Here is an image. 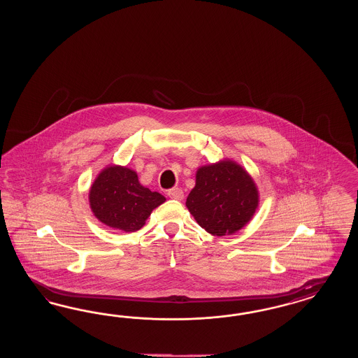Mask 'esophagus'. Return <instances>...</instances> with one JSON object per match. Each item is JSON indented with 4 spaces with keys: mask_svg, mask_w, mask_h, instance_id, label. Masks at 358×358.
Listing matches in <instances>:
<instances>
[{
    "mask_svg": "<svg viewBox=\"0 0 358 358\" xmlns=\"http://www.w3.org/2000/svg\"><path fill=\"white\" fill-rule=\"evenodd\" d=\"M168 196L172 198V199H177V201H181L184 198V192L180 189V187H173L171 190H168Z\"/></svg>",
    "mask_w": 358,
    "mask_h": 358,
    "instance_id": "obj_1",
    "label": "esophagus"
}]
</instances>
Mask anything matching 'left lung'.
Masks as SVG:
<instances>
[{"mask_svg":"<svg viewBox=\"0 0 358 358\" xmlns=\"http://www.w3.org/2000/svg\"><path fill=\"white\" fill-rule=\"evenodd\" d=\"M257 206V186L248 172L232 160L201 166L186 199L196 223L214 236L238 232L255 215Z\"/></svg>","mask_w":358,"mask_h":358,"instance_id":"left-lung-1","label":"left lung"}]
</instances>
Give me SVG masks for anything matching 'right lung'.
<instances>
[{"mask_svg":"<svg viewBox=\"0 0 358 358\" xmlns=\"http://www.w3.org/2000/svg\"><path fill=\"white\" fill-rule=\"evenodd\" d=\"M164 202V195L144 187L135 171L120 165L106 166L89 192L94 217L108 227L124 232L141 229L153 208Z\"/></svg>","mask_w":358,"mask_h":358,"instance_id":"obj_1","label":"right lung"}]
</instances>
